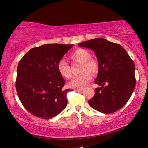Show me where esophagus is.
Instances as JSON below:
<instances>
[{
    "mask_svg": "<svg viewBox=\"0 0 148 148\" xmlns=\"http://www.w3.org/2000/svg\"><path fill=\"white\" fill-rule=\"evenodd\" d=\"M83 88H81V89H74V91H77V92H79V91H82V90H83Z\"/></svg>",
    "mask_w": 148,
    "mask_h": 148,
    "instance_id": "1",
    "label": "esophagus"
}]
</instances>
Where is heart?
Listing matches in <instances>:
<instances>
[{
    "label": "heart",
    "mask_w": 148,
    "mask_h": 148,
    "mask_svg": "<svg viewBox=\"0 0 148 148\" xmlns=\"http://www.w3.org/2000/svg\"><path fill=\"white\" fill-rule=\"evenodd\" d=\"M70 57L73 61L82 62L80 72L81 74L74 77L69 83V86L75 88H82L92 79V75L96 74L99 72V64L96 59L91 57V53L86 49L77 48L72 51ZM57 71L59 74L65 79L71 77V66L63 59L59 60L57 63Z\"/></svg>",
    "instance_id": "obj_1"
}]
</instances>
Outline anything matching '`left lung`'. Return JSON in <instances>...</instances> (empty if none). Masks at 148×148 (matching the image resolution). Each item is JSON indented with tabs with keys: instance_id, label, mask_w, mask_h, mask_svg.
<instances>
[{
	"instance_id": "left-lung-1",
	"label": "left lung",
	"mask_w": 148,
	"mask_h": 148,
	"mask_svg": "<svg viewBox=\"0 0 148 148\" xmlns=\"http://www.w3.org/2000/svg\"><path fill=\"white\" fill-rule=\"evenodd\" d=\"M95 51L99 70L95 84L101 86L88 101L92 108L111 114L124 106L136 86L134 64L123 47L104 38H95L78 44Z\"/></svg>"
}]
</instances>
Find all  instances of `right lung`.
Listing matches in <instances>:
<instances>
[{"label":"right lung","mask_w":148,"mask_h":148,"mask_svg":"<svg viewBox=\"0 0 148 148\" xmlns=\"http://www.w3.org/2000/svg\"><path fill=\"white\" fill-rule=\"evenodd\" d=\"M73 44H50L33 47L20 60L16 88L20 101L29 113L43 119L52 118L67 105L65 81L57 63Z\"/></svg>","instance_id":"1"}]
</instances>
